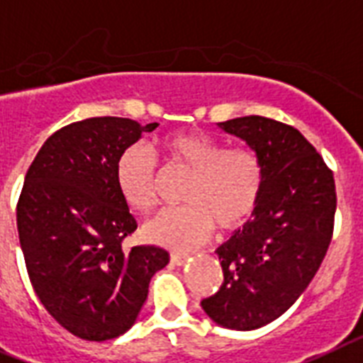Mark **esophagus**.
I'll return each instance as SVG.
<instances>
[{"instance_id": "34e87169", "label": "esophagus", "mask_w": 363, "mask_h": 363, "mask_svg": "<svg viewBox=\"0 0 363 363\" xmlns=\"http://www.w3.org/2000/svg\"><path fill=\"white\" fill-rule=\"evenodd\" d=\"M169 259H172V263L177 264V267H181V264H184L188 261V253H181V252H172V255H169Z\"/></svg>"}]
</instances>
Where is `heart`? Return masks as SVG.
<instances>
[{"label": "heart", "instance_id": "b5f03b06", "mask_svg": "<svg viewBox=\"0 0 363 363\" xmlns=\"http://www.w3.org/2000/svg\"><path fill=\"white\" fill-rule=\"evenodd\" d=\"M160 151L173 173L188 175L181 196L186 205L147 222V240L173 250H191L205 242L214 228L235 233L255 216L267 179L255 149L225 147L205 132L186 130L162 138ZM115 184L132 211L149 214L158 203L155 158L143 147H126L115 162Z\"/></svg>", "mask_w": 363, "mask_h": 363}]
</instances>
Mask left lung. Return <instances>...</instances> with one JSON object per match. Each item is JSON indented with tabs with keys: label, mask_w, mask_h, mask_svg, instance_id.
I'll use <instances>...</instances> for the list:
<instances>
[{
	"label": "left lung",
	"mask_w": 363,
	"mask_h": 363,
	"mask_svg": "<svg viewBox=\"0 0 363 363\" xmlns=\"http://www.w3.org/2000/svg\"><path fill=\"white\" fill-rule=\"evenodd\" d=\"M264 164L255 216L218 248L223 281L201 300L216 325L255 330L285 313L319 270L334 235V173L294 126L248 115L220 123Z\"/></svg>",
	"instance_id": "left-lung-1"
}]
</instances>
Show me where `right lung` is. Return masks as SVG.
Instances as JSON below:
<instances>
[{"mask_svg":"<svg viewBox=\"0 0 363 363\" xmlns=\"http://www.w3.org/2000/svg\"><path fill=\"white\" fill-rule=\"evenodd\" d=\"M125 117H91L59 128L31 162L16 225L29 281L70 334L106 341L134 325L152 274L169 261L156 246H123L138 229L115 184V162L152 132Z\"/></svg>","mask_w":363,"mask_h":363,"instance_id":"add662e5","label":"right lung"}]
</instances>
